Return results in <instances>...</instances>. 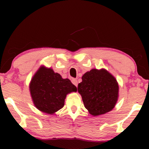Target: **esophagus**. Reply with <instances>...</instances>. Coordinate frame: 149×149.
Segmentation results:
<instances>
[{
    "label": "esophagus",
    "mask_w": 149,
    "mask_h": 149,
    "mask_svg": "<svg viewBox=\"0 0 149 149\" xmlns=\"http://www.w3.org/2000/svg\"><path fill=\"white\" fill-rule=\"evenodd\" d=\"M72 84H74V85H75V86L77 87V84H78V83H77V80L76 79H72Z\"/></svg>",
    "instance_id": "esophagus-1"
}]
</instances>
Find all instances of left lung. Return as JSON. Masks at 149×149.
I'll return each instance as SVG.
<instances>
[{"label":"left lung","mask_w":149,"mask_h":149,"mask_svg":"<svg viewBox=\"0 0 149 149\" xmlns=\"http://www.w3.org/2000/svg\"><path fill=\"white\" fill-rule=\"evenodd\" d=\"M78 93L89 114L93 116L104 114L115 107L119 97V85L107 70L92 69L82 76Z\"/></svg>","instance_id":"8db88e82"}]
</instances>
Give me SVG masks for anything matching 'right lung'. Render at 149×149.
Instances as JSON below:
<instances>
[{
	"label": "right lung",
	"mask_w": 149,
	"mask_h": 149,
	"mask_svg": "<svg viewBox=\"0 0 149 149\" xmlns=\"http://www.w3.org/2000/svg\"><path fill=\"white\" fill-rule=\"evenodd\" d=\"M29 91L37 109L54 114L64 107L66 95L76 92L77 87L69 79H63L51 68L41 65L31 78Z\"/></svg>",
	"instance_id": "1"
}]
</instances>
